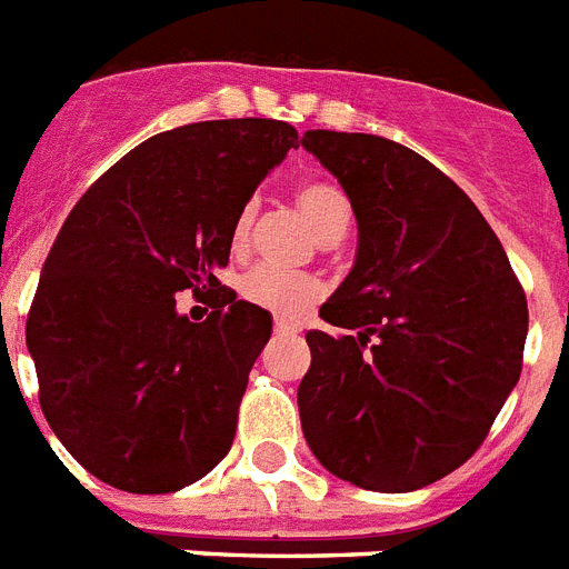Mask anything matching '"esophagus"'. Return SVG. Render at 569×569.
I'll return each instance as SVG.
<instances>
[{
	"mask_svg": "<svg viewBox=\"0 0 569 569\" xmlns=\"http://www.w3.org/2000/svg\"><path fill=\"white\" fill-rule=\"evenodd\" d=\"M274 332H280V336H292V332H298V325H292V321H283V318H277Z\"/></svg>",
	"mask_w": 569,
	"mask_h": 569,
	"instance_id": "1",
	"label": "esophagus"
}]
</instances>
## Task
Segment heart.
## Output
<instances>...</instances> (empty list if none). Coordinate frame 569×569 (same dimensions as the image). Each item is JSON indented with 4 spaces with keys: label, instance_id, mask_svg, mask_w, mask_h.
Listing matches in <instances>:
<instances>
[{
    "label": "heart",
    "instance_id": "obj_1",
    "mask_svg": "<svg viewBox=\"0 0 569 569\" xmlns=\"http://www.w3.org/2000/svg\"><path fill=\"white\" fill-rule=\"evenodd\" d=\"M295 204L303 212V219L309 221V228L316 230L318 239H325V242H339L348 233L350 221H353L348 192L339 183H332V180H307V183H300L298 192H295ZM253 219H257V204L253 201L239 207L237 216H233L228 237L233 257L248 253ZM239 292L253 307L269 309L274 316L298 318L312 303H318V298L325 295V286L312 274H283V271L269 269V266H257V269H251L239 280Z\"/></svg>",
    "mask_w": 569,
    "mask_h": 569
}]
</instances>
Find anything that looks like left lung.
I'll use <instances>...</instances> for the list:
<instances>
[{
	"instance_id": "8db88e82",
	"label": "left lung",
	"mask_w": 569,
	"mask_h": 569,
	"mask_svg": "<svg viewBox=\"0 0 569 569\" xmlns=\"http://www.w3.org/2000/svg\"><path fill=\"white\" fill-rule=\"evenodd\" d=\"M348 192L357 266L309 330L300 427L365 491L403 493L461 468L523 368L529 307L477 204L418 151L373 133L307 131Z\"/></svg>"
}]
</instances>
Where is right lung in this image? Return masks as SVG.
Returning <instances> with one entry per match:
<instances>
[{"mask_svg":"<svg viewBox=\"0 0 569 569\" xmlns=\"http://www.w3.org/2000/svg\"><path fill=\"white\" fill-rule=\"evenodd\" d=\"M289 149L298 131L280 119L180 124L110 166L63 221L26 345L49 427L101 482L172 493L228 456L271 316L216 271L233 216ZM180 291L207 293L211 316L180 317Z\"/></svg>","mask_w":569,"mask_h":569,"instance_id":"right-lung-1","label":"right lung"}]
</instances>
